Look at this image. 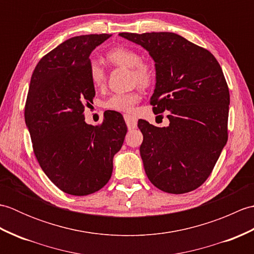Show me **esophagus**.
Returning <instances> with one entry per match:
<instances>
[{
  "label": "esophagus",
  "instance_id": "34e87169",
  "mask_svg": "<svg viewBox=\"0 0 254 254\" xmlns=\"http://www.w3.org/2000/svg\"><path fill=\"white\" fill-rule=\"evenodd\" d=\"M124 120H126L128 130H132V128H135L137 127V119L134 116L124 115Z\"/></svg>",
  "mask_w": 254,
  "mask_h": 254
}]
</instances>
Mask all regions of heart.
Here are the masks:
<instances>
[{"mask_svg": "<svg viewBox=\"0 0 254 254\" xmlns=\"http://www.w3.org/2000/svg\"><path fill=\"white\" fill-rule=\"evenodd\" d=\"M107 60L116 66L131 68L132 78L143 87H146L153 80V72L146 63L142 62V58L138 53L127 47L113 48L106 55ZM90 82L95 88H101L106 82V73L98 63L91 61L88 66ZM141 98L138 90L124 94H115L109 97L104 104L108 110L118 112H130L133 107Z\"/></svg>", "mask_w": 254, "mask_h": 254, "instance_id": "b5f03b06", "label": "heart"}]
</instances>
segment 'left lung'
I'll list each match as a JSON object with an SVG mask.
<instances>
[{"mask_svg":"<svg viewBox=\"0 0 254 254\" xmlns=\"http://www.w3.org/2000/svg\"><path fill=\"white\" fill-rule=\"evenodd\" d=\"M146 49L155 62L154 113L168 110L169 126L138 120L139 147L149 181L182 194L202 186L227 143L229 89L208 50L174 32L119 34Z\"/></svg>","mask_w":254,"mask_h":254,"instance_id":"8db88e82","label":"left lung"}]
</instances>
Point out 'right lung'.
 <instances>
[{"label": "right lung", "mask_w": 254, "mask_h": 254, "mask_svg": "<svg viewBox=\"0 0 254 254\" xmlns=\"http://www.w3.org/2000/svg\"><path fill=\"white\" fill-rule=\"evenodd\" d=\"M111 35L76 36L38 62L30 79L25 122L41 169L71 195H88L104 188L127 134L120 113L106 111L100 126L85 122L93 102L89 56Z\"/></svg>", "instance_id": "obj_1"}]
</instances>
